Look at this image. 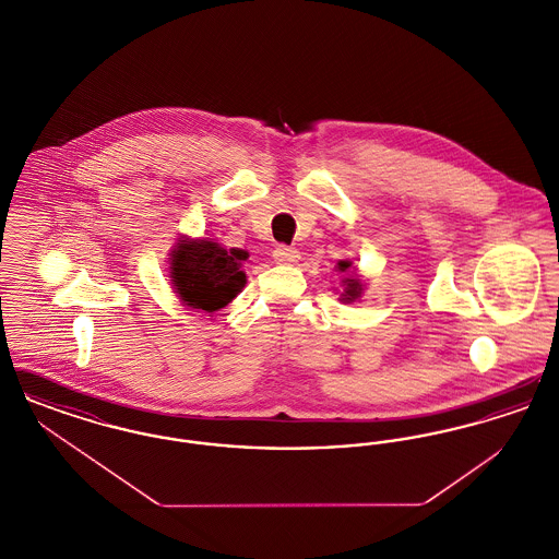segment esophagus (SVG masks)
<instances>
[{"label": "esophagus", "instance_id": "esophagus-1", "mask_svg": "<svg viewBox=\"0 0 559 559\" xmlns=\"http://www.w3.org/2000/svg\"><path fill=\"white\" fill-rule=\"evenodd\" d=\"M272 255H274V260H276L278 264H293V262H297L299 251H297L295 247H289V245H276Z\"/></svg>", "mask_w": 559, "mask_h": 559}]
</instances>
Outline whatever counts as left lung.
I'll return each mask as SVG.
<instances>
[{
  "mask_svg": "<svg viewBox=\"0 0 559 559\" xmlns=\"http://www.w3.org/2000/svg\"><path fill=\"white\" fill-rule=\"evenodd\" d=\"M346 267H349V262H340V270H342V272H346ZM346 283V299H356V297L362 293V285H360V281H356V278H347Z\"/></svg>",
  "mask_w": 559,
  "mask_h": 559,
  "instance_id": "left-lung-1",
  "label": "left lung"
}]
</instances>
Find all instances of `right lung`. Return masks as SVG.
Returning a JSON list of instances; mask_svg holds the SVG:
<instances>
[{
    "mask_svg": "<svg viewBox=\"0 0 559 559\" xmlns=\"http://www.w3.org/2000/svg\"><path fill=\"white\" fill-rule=\"evenodd\" d=\"M239 249L226 251L213 240H180L171 258V278L188 308L215 312L228 306L245 285Z\"/></svg>",
    "mask_w": 559,
    "mask_h": 559,
    "instance_id": "add662e5",
    "label": "right lung"
}]
</instances>
